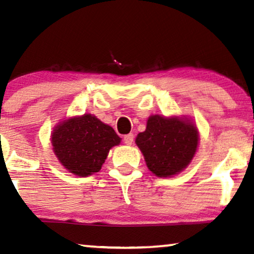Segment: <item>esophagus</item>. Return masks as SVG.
I'll use <instances>...</instances> for the list:
<instances>
[{
	"instance_id": "obj_1",
	"label": "esophagus",
	"mask_w": 254,
	"mask_h": 254,
	"mask_svg": "<svg viewBox=\"0 0 254 254\" xmlns=\"http://www.w3.org/2000/svg\"><path fill=\"white\" fill-rule=\"evenodd\" d=\"M124 142L126 144H128V145H130V144H133V142H134V135L133 134H127V135H125L124 136Z\"/></svg>"
}]
</instances>
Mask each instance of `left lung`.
Returning a JSON list of instances; mask_svg holds the SVG:
<instances>
[{"label": "left lung", "instance_id": "8db88e82", "mask_svg": "<svg viewBox=\"0 0 254 254\" xmlns=\"http://www.w3.org/2000/svg\"><path fill=\"white\" fill-rule=\"evenodd\" d=\"M148 169L157 177L178 175L190 164L199 143V131L189 119L149 117L147 128L136 136Z\"/></svg>", "mask_w": 254, "mask_h": 254}]
</instances>
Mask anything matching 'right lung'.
<instances>
[{
	"label": "right lung",
	"mask_w": 254,
	"mask_h": 254,
	"mask_svg": "<svg viewBox=\"0 0 254 254\" xmlns=\"http://www.w3.org/2000/svg\"><path fill=\"white\" fill-rule=\"evenodd\" d=\"M120 141L112 127L91 114L64 120L52 133L55 156L69 172L78 177L98 172L110 149Z\"/></svg>",
	"instance_id": "1"
}]
</instances>
